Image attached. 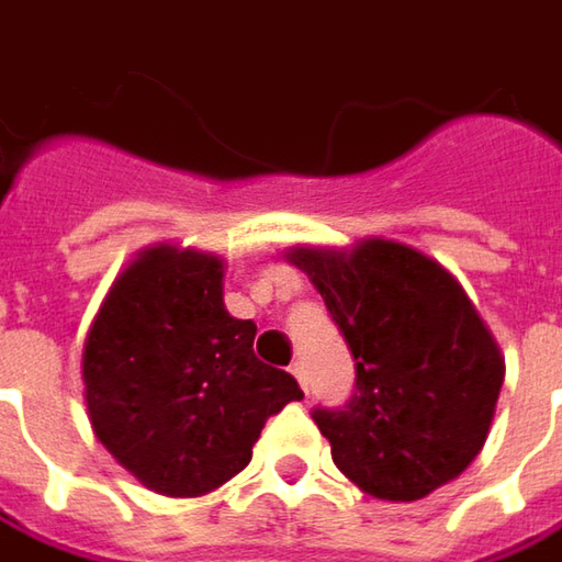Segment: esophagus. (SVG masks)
Wrapping results in <instances>:
<instances>
[{"instance_id":"34e87169","label":"esophagus","mask_w":562,"mask_h":562,"mask_svg":"<svg viewBox=\"0 0 562 562\" xmlns=\"http://www.w3.org/2000/svg\"><path fill=\"white\" fill-rule=\"evenodd\" d=\"M289 371H292V374H295V380H299V383H302V390H305V393H307V378H305V364H302V361H295V364H292V368H289Z\"/></svg>"}]
</instances>
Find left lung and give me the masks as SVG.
I'll return each instance as SVG.
<instances>
[{
	"label": "left lung",
	"mask_w": 562,
	"mask_h": 562,
	"mask_svg": "<svg viewBox=\"0 0 562 562\" xmlns=\"http://www.w3.org/2000/svg\"><path fill=\"white\" fill-rule=\"evenodd\" d=\"M355 358V393L317 405L333 462L380 501H422L469 469L503 386L491 329L450 273L400 241L295 248Z\"/></svg>",
	"instance_id": "1"
}]
</instances>
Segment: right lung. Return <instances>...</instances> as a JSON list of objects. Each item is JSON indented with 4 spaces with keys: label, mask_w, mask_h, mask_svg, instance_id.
<instances>
[{
    "label": "right lung",
    "mask_w": 562,
    "mask_h": 562,
    "mask_svg": "<svg viewBox=\"0 0 562 562\" xmlns=\"http://www.w3.org/2000/svg\"><path fill=\"white\" fill-rule=\"evenodd\" d=\"M255 333L223 305L216 257L147 251L87 333V415L100 443L157 494L226 484L251 462L267 418L305 396L289 371L257 358Z\"/></svg>",
    "instance_id": "1"
}]
</instances>
